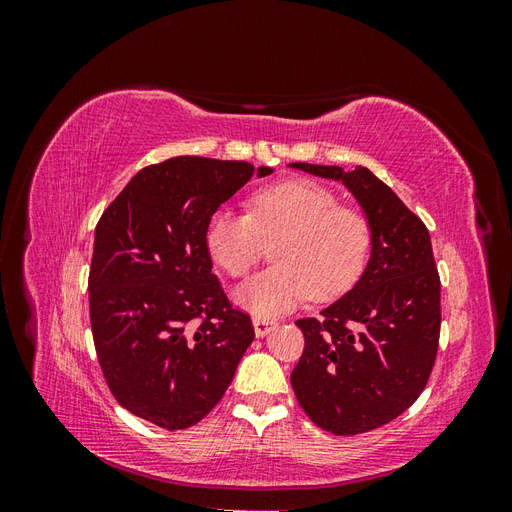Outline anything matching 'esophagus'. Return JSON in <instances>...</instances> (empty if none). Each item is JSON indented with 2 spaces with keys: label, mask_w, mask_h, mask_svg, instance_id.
<instances>
[{
  "label": "esophagus",
  "mask_w": 512,
  "mask_h": 512,
  "mask_svg": "<svg viewBox=\"0 0 512 512\" xmlns=\"http://www.w3.org/2000/svg\"><path fill=\"white\" fill-rule=\"evenodd\" d=\"M252 324H254L256 337H265L267 333H271L275 329V320H267V318H254Z\"/></svg>",
  "instance_id": "1"
}]
</instances>
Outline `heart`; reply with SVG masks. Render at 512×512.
I'll return each mask as SVG.
<instances>
[{
  "label": "heart",
  "mask_w": 512,
  "mask_h": 512,
  "mask_svg": "<svg viewBox=\"0 0 512 512\" xmlns=\"http://www.w3.org/2000/svg\"><path fill=\"white\" fill-rule=\"evenodd\" d=\"M275 265L235 290V301L256 318H275L309 297L333 299L365 271L371 224L361 209L312 179H284L252 194L250 211L220 207L209 215L205 245L230 277H243L265 239Z\"/></svg>",
  "instance_id": "obj_1"
}]
</instances>
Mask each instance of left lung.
<instances>
[{"instance_id":"obj_1","label":"left lung","mask_w":512,"mask_h":512,"mask_svg":"<svg viewBox=\"0 0 512 512\" xmlns=\"http://www.w3.org/2000/svg\"><path fill=\"white\" fill-rule=\"evenodd\" d=\"M342 181L371 224L359 282L318 318L297 320L305 348L290 374L312 421L335 436L391 423L423 393L440 339V275L429 230L369 168L294 162Z\"/></svg>"}]
</instances>
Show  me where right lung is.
I'll return each mask as SVG.
<instances>
[{
	"instance_id": "obj_1",
	"label": "right lung",
	"mask_w": 512,
	"mask_h": 512,
	"mask_svg": "<svg viewBox=\"0 0 512 512\" xmlns=\"http://www.w3.org/2000/svg\"><path fill=\"white\" fill-rule=\"evenodd\" d=\"M269 166L179 156L145 166L96 226L89 318L108 389L162 429L205 418L254 339L205 245L209 215Z\"/></svg>"
}]
</instances>
